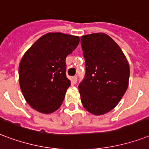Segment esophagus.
Masks as SVG:
<instances>
[{"label":"esophagus","mask_w":149,"mask_h":149,"mask_svg":"<svg viewBox=\"0 0 149 149\" xmlns=\"http://www.w3.org/2000/svg\"><path fill=\"white\" fill-rule=\"evenodd\" d=\"M77 80V76H74V77H72V84H76Z\"/></svg>","instance_id":"obj_1"}]
</instances>
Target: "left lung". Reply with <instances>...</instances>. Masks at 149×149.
Listing matches in <instances>:
<instances>
[{"label": "left lung", "instance_id": "obj_1", "mask_svg": "<svg viewBox=\"0 0 149 149\" xmlns=\"http://www.w3.org/2000/svg\"><path fill=\"white\" fill-rule=\"evenodd\" d=\"M86 73L79 84L84 107L94 115L107 113L117 105L128 87L130 67L118 44L103 33L80 38Z\"/></svg>", "mask_w": 149, "mask_h": 149}]
</instances>
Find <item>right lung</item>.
Segmentation results:
<instances>
[{"mask_svg": "<svg viewBox=\"0 0 149 149\" xmlns=\"http://www.w3.org/2000/svg\"><path fill=\"white\" fill-rule=\"evenodd\" d=\"M79 38L62 33H48L37 40L22 58L19 84L27 103L41 113L61 106L70 86L65 58L78 46Z\"/></svg>", "mask_w": 149, "mask_h": 149, "instance_id": "1", "label": "right lung"}]
</instances>
